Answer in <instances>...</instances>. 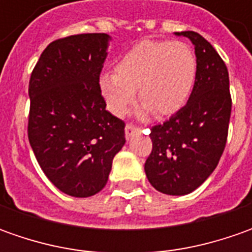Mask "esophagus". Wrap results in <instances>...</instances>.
Listing matches in <instances>:
<instances>
[{"label":"esophagus","instance_id":"obj_1","mask_svg":"<svg viewBox=\"0 0 252 252\" xmlns=\"http://www.w3.org/2000/svg\"><path fill=\"white\" fill-rule=\"evenodd\" d=\"M139 130H140V129H139V127H134L133 125H126V127H125V136H126V139H127V140L131 139V136Z\"/></svg>","mask_w":252,"mask_h":252}]
</instances>
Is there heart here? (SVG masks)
<instances>
[{
    "label": "heart",
    "mask_w": 252,
    "mask_h": 252,
    "mask_svg": "<svg viewBox=\"0 0 252 252\" xmlns=\"http://www.w3.org/2000/svg\"><path fill=\"white\" fill-rule=\"evenodd\" d=\"M198 63L192 47L184 42L141 40L115 63V73H102L98 88L106 108L125 116L136 98L144 112L168 116L178 112L192 94Z\"/></svg>",
    "instance_id": "heart-1"
}]
</instances>
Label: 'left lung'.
<instances>
[{
    "label": "left lung",
    "mask_w": 252,
    "mask_h": 252,
    "mask_svg": "<svg viewBox=\"0 0 252 252\" xmlns=\"http://www.w3.org/2000/svg\"><path fill=\"white\" fill-rule=\"evenodd\" d=\"M195 46L196 81L184 108L151 127L153 150L144 164L147 179L165 195H188L218 167L227 140L231 113L228 71L205 37L175 32Z\"/></svg>",
    "instance_id": "left-lung-1"
}]
</instances>
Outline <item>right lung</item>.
Wrapping results in <instances>:
<instances>
[{"label":"right lung","instance_id":"obj_1","mask_svg":"<svg viewBox=\"0 0 252 252\" xmlns=\"http://www.w3.org/2000/svg\"><path fill=\"white\" fill-rule=\"evenodd\" d=\"M111 36L83 33L54 40L29 81L28 137L44 175L74 198H88L108 182L125 146V123L106 111L98 78Z\"/></svg>","mask_w":252,"mask_h":252}]
</instances>
